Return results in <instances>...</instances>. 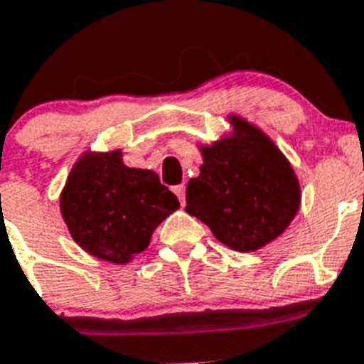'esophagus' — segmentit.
<instances>
[{
  "instance_id": "esophagus-1",
  "label": "esophagus",
  "mask_w": 364,
  "mask_h": 364,
  "mask_svg": "<svg viewBox=\"0 0 364 364\" xmlns=\"http://www.w3.org/2000/svg\"><path fill=\"white\" fill-rule=\"evenodd\" d=\"M173 191H175V195H176V197H178L180 204L184 205V202H186V186L184 184L175 186V188H173Z\"/></svg>"
}]
</instances>
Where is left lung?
Masks as SVG:
<instances>
[{"mask_svg":"<svg viewBox=\"0 0 364 364\" xmlns=\"http://www.w3.org/2000/svg\"><path fill=\"white\" fill-rule=\"evenodd\" d=\"M233 125V138L202 149L200 175L186 188V211L235 252H255L294 220L301 189L264 133L237 117Z\"/></svg>","mask_w":364,"mask_h":364,"instance_id":"8db88e82","label":"left lung"}]
</instances>
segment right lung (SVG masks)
I'll list each match as a JSON object with an SVG mask.
<instances>
[{"label": "right lung", "mask_w": 364, "mask_h": 364, "mask_svg": "<svg viewBox=\"0 0 364 364\" xmlns=\"http://www.w3.org/2000/svg\"><path fill=\"white\" fill-rule=\"evenodd\" d=\"M60 204L73 239L114 264L144 252L156 226L180 208L156 173L124 166L120 151L83 156L70 171Z\"/></svg>", "instance_id": "right-lung-1"}]
</instances>
